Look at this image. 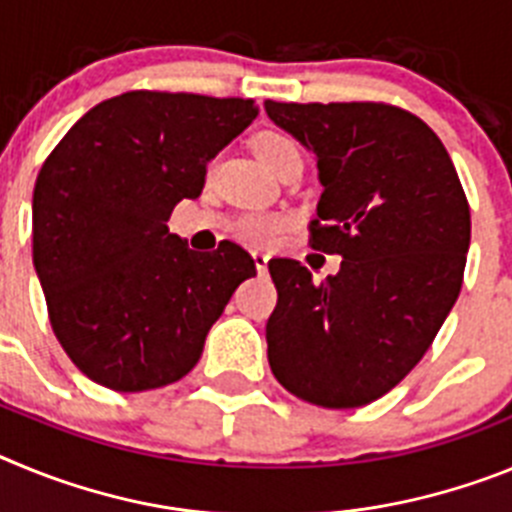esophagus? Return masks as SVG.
Returning <instances> with one entry per match:
<instances>
[{
	"instance_id": "esophagus-1",
	"label": "esophagus",
	"mask_w": 512,
	"mask_h": 512,
	"mask_svg": "<svg viewBox=\"0 0 512 512\" xmlns=\"http://www.w3.org/2000/svg\"><path fill=\"white\" fill-rule=\"evenodd\" d=\"M253 264H256V271H259V274H266V269H269V256L261 251H253Z\"/></svg>"
}]
</instances>
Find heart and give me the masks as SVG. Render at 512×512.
Instances as JSON below:
<instances>
[{
	"mask_svg": "<svg viewBox=\"0 0 512 512\" xmlns=\"http://www.w3.org/2000/svg\"><path fill=\"white\" fill-rule=\"evenodd\" d=\"M259 158L269 166L271 171H277L279 166L287 161L289 156H300L297 143L289 135L277 133V130H266L253 143ZM289 228V217L282 212H246L233 223L235 235L241 241L251 243V246H271L279 241V235Z\"/></svg>",
	"mask_w": 512,
	"mask_h": 512,
	"instance_id": "obj_1",
	"label": "heart"
}]
</instances>
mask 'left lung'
I'll use <instances>...</instances> for the list:
<instances>
[{"mask_svg": "<svg viewBox=\"0 0 512 512\" xmlns=\"http://www.w3.org/2000/svg\"><path fill=\"white\" fill-rule=\"evenodd\" d=\"M318 156L323 194L310 246L343 256L312 282L295 259L269 261L277 307L269 366L320 408H361L423 359L464 282L469 202L438 135L384 102H264Z\"/></svg>", "mask_w": 512, "mask_h": 512, "instance_id": "left-lung-1", "label": "left lung"}]
</instances>
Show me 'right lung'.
Segmentation results:
<instances>
[{
	"label": "right lung",
	"mask_w": 512,
	"mask_h": 512,
	"mask_svg": "<svg viewBox=\"0 0 512 512\" xmlns=\"http://www.w3.org/2000/svg\"><path fill=\"white\" fill-rule=\"evenodd\" d=\"M256 115L253 99L135 89L92 107L45 158L33 264L53 333L92 382L143 392L182 379L256 274L238 243L200 253L166 225Z\"/></svg>",
	"instance_id": "add662e5"
}]
</instances>
